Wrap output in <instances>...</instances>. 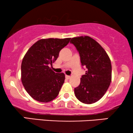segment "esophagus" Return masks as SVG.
Returning a JSON list of instances; mask_svg holds the SVG:
<instances>
[{
  "instance_id": "obj_1",
  "label": "esophagus",
  "mask_w": 133,
  "mask_h": 133,
  "mask_svg": "<svg viewBox=\"0 0 133 133\" xmlns=\"http://www.w3.org/2000/svg\"><path fill=\"white\" fill-rule=\"evenodd\" d=\"M65 77H66V79H69L70 78V76L68 75H65Z\"/></svg>"
}]
</instances>
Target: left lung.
I'll return each mask as SVG.
<instances>
[{
  "instance_id": "obj_1",
  "label": "left lung",
  "mask_w": 133,
  "mask_h": 133,
  "mask_svg": "<svg viewBox=\"0 0 133 133\" xmlns=\"http://www.w3.org/2000/svg\"><path fill=\"white\" fill-rule=\"evenodd\" d=\"M70 43L79 52L85 74L81 83L74 88L77 99L86 104L95 103L103 97L111 82V63L104 49L89 36L73 37Z\"/></svg>"
}]
</instances>
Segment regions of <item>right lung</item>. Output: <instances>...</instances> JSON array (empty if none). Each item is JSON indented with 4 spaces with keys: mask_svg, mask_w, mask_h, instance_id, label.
Listing matches in <instances>:
<instances>
[{
    "mask_svg": "<svg viewBox=\"0 0 133 133\" xmlns=\"http://www.w3.org/2000/svg\"><path fill=\"white\" fill-rule=\"evenodd\" d=\"M71 38L43 39L32 45L21 65V80L31 97L41 102H48L58 96L65 81V74L56 73L49 66L57 60L60 51Z\"/></svg>",
    "mask_w": 133,
    "mask_h": 133,
    "instance_id": "obj_1",
    "label": "right lung"
}]
</instances>
